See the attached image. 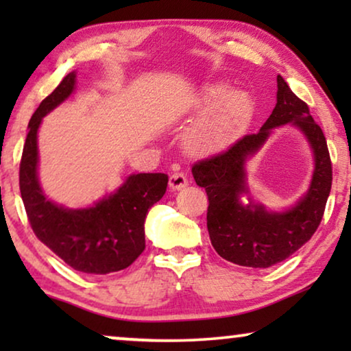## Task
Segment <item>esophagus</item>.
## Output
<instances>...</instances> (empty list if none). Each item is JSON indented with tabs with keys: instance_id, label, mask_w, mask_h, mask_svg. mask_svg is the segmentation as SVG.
I'll return each mask as SVG.
<instances>
[{
	"instance_id": "esophagus-1",
	"label": "esophagus",
	"mask_w": 351,
	"mask_h": 351,
	"mask_svg": "<svg viewBox=\"0 0 351 351\" xmlns=\"http://www.w3.org/2000/svg\"><path fill=\"white\" fill-rule=\"evenodd\" d=\"M186 185H189V179H186V176L182 174V172H174V174L169 177L171 190H182L185 189Z\"/></svg>"
}]
</instances>
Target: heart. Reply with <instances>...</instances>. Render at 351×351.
<instances>
[{
    "mask_svg": "<svg viewBox=\"0 0 351 351\" xmlns=\"http://www.w3.org/2000/svg\"><path fill=\"white\" fill-rule=\"evenodd\" d=\"M196 110H204L185 136V148L193 155L227 148L254 117V100L246 90H228L227 83L204 86L195 100Z\"/></svg>",
    "mask_w": 351,
    "mask_h": 351,
    "instance_id": "obj_1",
    "label": "heart"
}]
</instances>
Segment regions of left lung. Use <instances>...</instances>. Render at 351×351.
<instances>
[{
  "mask_svg": "<svg viewBox=\"0 0 351 351\" xmlns=\"http://www.w3.org/2000/svg\"><path fill=\"white\" fill-rule=\"evenodd\" d=\"M276 105L257 134H249L228 150L191 167L196 185L208 193L210 243L225 261L241 267L268 268L300 249L318 228L332 185V166L326 137L308 105L278 75ZM292 123L307 137L315 169L309 190L289 210L268 211L252 199L245 162L267 140L271 129ZM248 201L246 202L245 199Z\"/></svg>",
  "mask_w": 351,
  "mask_h": 351,
  "instance_id": "8db88e82",
  "label": "left lung"
}]
</instances>
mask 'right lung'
<instances>
[{
	"mask_svg": "<svg viewBox=\"0 0 351 351\" xmlns=\"http://www.w3.org/2000/svg\"><path fill=\"white\" fill-rule=\"evenodd\" d=\"M76 89L71 71L40 104L28 123L19 184L23 206L36 238L75 270L107 275L128 268L145 249L148 209L166 193L167 176L131 174L117 191L93 206L70 209L47 198L38 179V129L43 118Z\"/></svg>",
	"mask_w": 351,
	"mask_h": 351,
	"instance_id": "obj_1",
	"label": "right lung"
}]
</instances>
